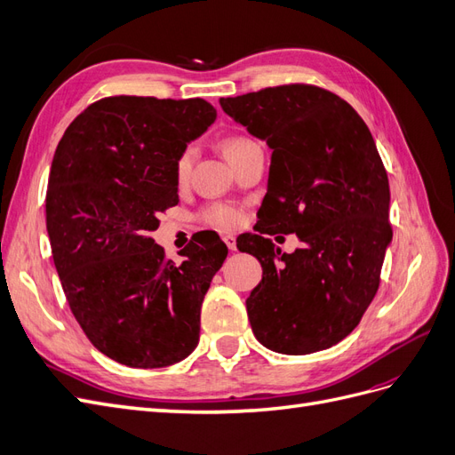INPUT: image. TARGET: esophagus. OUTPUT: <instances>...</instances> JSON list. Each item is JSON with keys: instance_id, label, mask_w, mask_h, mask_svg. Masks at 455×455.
Instances as JSON below:
<instances>
[{"instance_id": "esophagus-1", "label": "esophagus", "mask_w": 455, "mask_h": 455, "mask_svg": "<svg viewBox=\"0 0 455 455\" xmlns=\"http://www.w3.org/2000/svg\"><path fill=\"white\" fill-rule=\"evenodd\" d=\"M224 243L228 244L229 251H237V241H235V237L229 235V233H228V235H224Z\"/></svg>"}]
</instances>
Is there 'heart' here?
I'll return each instance as SVG.
<instances>
[{"mask_svg": "<svg viewBox=\"0 0 455 455\" xmlns=\"http://www.w3.org/2000/svg\"><path fill=\"white\" fill-rule=\"evenodd\" d=\"M252 144H256V142L246 139V136H229V139L224 140V154L231 163V161H235L243 154V151ZM194 161H196V148L194 146H186L180 154H178V157L174 161V178L178 184L188 182L191 167H194ZM201 220L204 224L214 226V228L231 229V228L239 226L241 211L231 204H211L201 212Z\"/></svg>", "mask_w": 455, "mask_h": 455, "instance_id": "obj_1", "label": "heart"}]
</instances>
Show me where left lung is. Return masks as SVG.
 <instances>
[{"label":"left lung","mask_w":455,"mask_h":455,"mask_svg":"<svg viewBox=\"0 0 455 455\" xmlns=\"http://www.w3.org/2000/svg\"><path fill=\"white\" fill-rule=\"evenodd\" d=\"M220 106L273 151L259 235L237 244L264 271L246 298L252 332L283 355L332 347L374 299L393 239L376 142L346 100L315 85L267 87ZM269 228L296 232L302 246L281 255L260 235Z\"/></svg>","instance_id":"8db88e82"}]
</instances>
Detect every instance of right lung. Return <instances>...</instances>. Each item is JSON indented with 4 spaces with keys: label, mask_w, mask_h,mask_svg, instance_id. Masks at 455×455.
<instances>
[{
    "label": "right lung",
    "mask_w": 455,
    "mask_h": 455,
    "mask_svg": "<svg viewBox=\"0 0 455 455\" xmlns=\"http://www.w3.org/2000/svg\"><path fill=\"white\" fill-rule=\"evenodd\" d=\"M214 119L203 99L108 96L54 151L45 199L54 267L85 336L119 364L163 368L197 347L201 304L228 246L204 233L174 264L151 231L178 204V154Z\"/></svg>",
    "instance_id": "1"
}]
</instances>
